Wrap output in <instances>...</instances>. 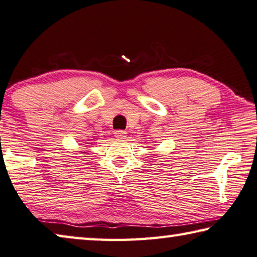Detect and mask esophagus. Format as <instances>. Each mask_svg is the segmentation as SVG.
Masks as SVG:
<instances>
[{"label":"esophagus","mask_w":257,"mask_h":257,"mask_svg":"<svg viewBox=\"0 0 257 257\" xmlns=\"http://www.w3.org/2000/svg\"><path fill=\"white\" fill-rule=\"evenodd\" d=\"M114 134L117 139H125L126 138V132L123 131V130H117V131L114 132Z\"/></svg>","instance_id":"1"}]
</instances>
